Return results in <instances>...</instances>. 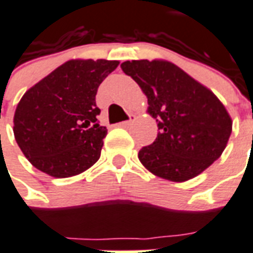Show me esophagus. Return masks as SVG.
Masks as SVG:
<instances>
[{"label": "esophagus", "instance_id": "1", "mask_svg": "<svg viewBox=\"0 0 253 253\" xmlns=\"http://www.w3.org/2000/svg\"><path fill=\"white\" fill-rule=\"evenodd\" d=\"M134 121H135V115L130 114V115H128V119H127V121H125V122H121V123H119V126H121V127H128L130 125H131V123H134Z\"/></svg>", "mask_w": 253, "mask_h": 253}]
</instances>
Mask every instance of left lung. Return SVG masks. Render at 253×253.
<instances>
[{
	"label": "left lung",
	"mask_w": 253,
	"mask_h": 253,
	"mask_svg": "<svg viewBox=\"0 0 253 253\" xmlns=\"http://www.w3.org/2000/svg\"><path fill=\"white\" fill-rule=\"evenodd\" d=\"M147 96V111L158 122V135L138 158L161 178L184 182L209 168L222 154L232 121L222 103L203 84L164 60H132L121 64Z\"/></svg>",
	"instance_id": "left-lung-1"
}]
</instances>
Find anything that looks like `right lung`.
Listing matches in <instances>:
<instances>
[{
    "label": "right lung",
    "instance_id": "obj_1",
    "mask_svg": "<svg viewBox=\"0 0 253 253\" xmlns=\"http://www.w3.org/2000/svg\"><path fill=\"white\" fill-rule=\"evenodd\" d=\"M117 60H69L24 93L14 112L17 145L36 169L67 178L100 157L107 128L95 96Z\"/></svg>",
    "mask_w": 253,
    "mask_h": 253
}]
</instances>
